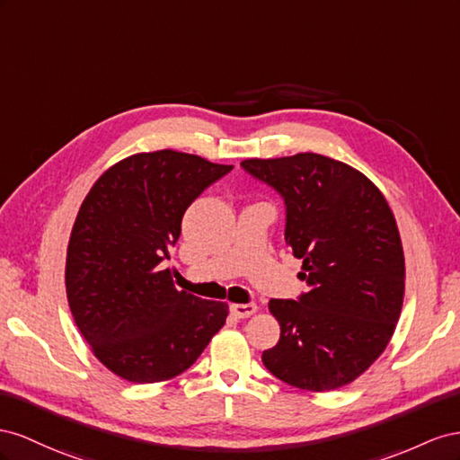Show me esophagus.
<instances>
[{
	"label": "esophagus",
	"instance_id": "34e87169",
	"mask_svg": "<svg viewBox=\"0 0 460 460\" xmlns=\"http://www.w3.org/2000/svg\"><path fill=\"white\" fill-rule=\"evenodd\" d=\"M258 306L256 305H231V314L234 318H251L252 314H256Z\"/></svg>",
	"mask_w": 460,
	"mask_h": 460
}]
</instances>
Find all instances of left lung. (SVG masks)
I'll return each instance as SVG.
<instances>
[{"mask_svg": "<svg viewBox=\"0 0 460 460\" xmlns=\"http://www.w3.org/2000/svg\"><path fill=\"white\" fill-rule=\"evenodd\" d=\"M241 165L285 199V243L308 285L298 300H270L281 335L261 362L305 391L349 385L385 350L401 318L406 273L395 216L368 177L327 155Z\"/></svg>", "mask_w": 460, "mask_h": 460, "instance_id": "left-lung-1", "label": "left lung"}]
</instances>
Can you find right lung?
I'll return each instance as SVG.
<instances>
[{"label": "right lung", "mask_w": 460, "mask_h": 460, "mask_svg": "<svg viewBox=\"0 0 460 460\" xmlns=\"http://www.w3.org/2000/svg\"><path fill=\"white\" fill-rule=\"evenodd\" d=\"M231 169L177 150L133 154L100 175L78 209L65 261L69 308L92 354L127 382L189 370L227 320V303L179 291L160 264L185 209Z\"/></svg>", "instance_id": "right-lung-1"}]
</instances>
